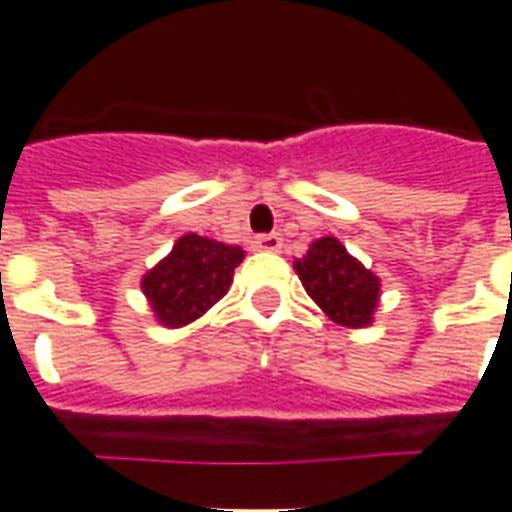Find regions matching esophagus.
<instances>
[{
    "label": "esophagus",
    "mask_w": 512,
    "mask_h": 512,
    "mask_svg": "<svg viewBox=\"0 0 512 512\" xmlns=\"http://www.w3.org/2000/svg\"><path fill=\"white\" fill-rule=\"evenodd\" d=\"M255 249H260V252H279V249H282V238H279L277 233L257 235Z\"/></svg>",
    "instance_id": "34e87169"
}]
</instances>
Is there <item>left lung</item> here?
Listing matches in <instances>:
<instances>
[{
  "instance_id": "left-lung-1",
  "label": "left lung",
  "mask_w": 512,
  "mask_h": 512,
  "mask_svg": "<svg viewBox=\"0 0 512 512\" xmlns=\"http://www.w3.org/2000/svg\"><path fill=\"white\" fill-rule=\"evenodd\" d=\"M310 299L334 323L362 329L373 323V312L381 296V282L356 257L348 255L337 238L326 235L312 241L310 252L293 263Z\"/></svg>"
}]
</instances>
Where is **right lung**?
Returning <instances> with one entry per match:
<instances>
[{
	"label": "right lung",
	"instance_id": "obj_1",
	"mask_svg": "<svg viewBox=\"0 0 512 512\" xmlns=\"http://www.w3.org/2000/svg\"><path fill=\"white\" fill-rule=\"evenodd\" d=\"M244 260L241 246L180 235L172 252L142 277V293L161 326H186L208 312L233 285V271Z\"/></svg>",
	"mask_w": 512,
	"mask_h": 512
}]
</instances>
